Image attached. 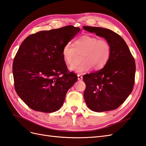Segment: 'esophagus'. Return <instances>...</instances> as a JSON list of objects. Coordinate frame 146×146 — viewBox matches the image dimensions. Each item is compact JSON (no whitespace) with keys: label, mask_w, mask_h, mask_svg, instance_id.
Returning <instances> with one entry per match:
<instances>
[{"label":"esophagus","mask_w":146,"mask_h":146,"mask_svg":"<svg viewBox=\"0 0 146 146\" xmlns=\"http://www.w3.org/2000/svg\"><path fill=\"white\" fill-rule=\"evenodd\" d=\"M78 80L81 81L83 80V76L81 75V74H78Z\"/></svg>","instance_id":"obj_1"}]
</instances>
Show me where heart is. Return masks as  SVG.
<instances>
[{
	"instance_id": "heart-1",
	"label": "heart",
	"mask_w": 146,
	"mask_h": 146,
	"mask_svg": "<svg viewBox=\"0 0 146 146\" xmlns=\"http://www.w3.org/2000/svg\"><path fill=\"white\" fill-rule=\"evenodd\" d=\"M77 53H81L82 62L70 68L72 72L83 74L91 69L100 70L107 65L111 56V48L106 40L98 37L83 35L75 40L73 45L65 44L62 50L63 58L68 65L75 63Z\"/></svg>"
}]
</instances>
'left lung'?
Listing matches in <instances>:
<instances>
[{
	"label": "left lung",
	"mask_w": 146,
	"mask_h": 146,
	"mask_svg": "<svg viewBox=\"0 0 146 146\" xmlns=\"http://www.w3.org/2000/svg\"><path fill=\"white\" fill-rule=\"evenodd\" d=\"M84 30L104 38L111 53L103 69L83 76L86 84L84 98L91 110L104 112L116 109L133 90L135 64L126 43L112 30L101 27L83 26Z\"/></svg>",
	"instance_id": "obj_1"
}]
</instances>
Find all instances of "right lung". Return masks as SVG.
I'll list each match as a JSON object with an SVG mask.
<instances>
[{"instance_id":"add662e5","label":"right lung","mask_w":146,"mask_h":146,"mask_svg":"<svg viewBox=\"0 0 146 146\" xmlns=\"http://www.w3.org/2000/svg\"><path fill=\"white\" fill-rule=\"evenodd\" d=\"M80 31L72 25L30 35L13 60L12 72L18 96L31 109L53 113L62 107L78 77L68 71L62 50Z\"/></svg>"}]
</instances>
